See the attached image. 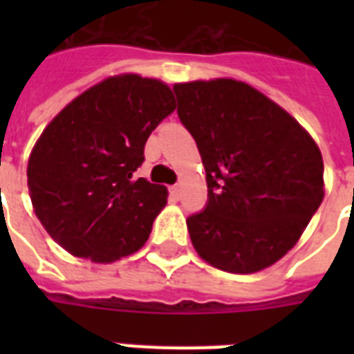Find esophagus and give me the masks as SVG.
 <instances>
[{
    "label": "esophagus",
    "instance_id": "obj_1",
    "mask_svg": "<svg viewBox=\"0 0 354 354\" xmlns=\"http://www.w3.org/2000/svg\"><path fill=\"white\" fill-rule=\"evenodd\" d=\"M169 193H171V196L174 200H180V196H182V189H180V185H172V187L169 189Z\"/></svg>",
    "mask_w": 354,
    "mask_h": 354
}]
</instances>
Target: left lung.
Returning a JSON list of instances; mask_svg holds the SVG:
<instances>
[{
  "label": "left lung",
  "mask_w": 354,
  "mask_h": 354,
  "mask_svg": "<svg viewBox=\"0 0 354 354\" xmlns=\"http://www.w3.org/2000/svg\"><path fill=\"white\" fill-rule=\"evenodd\" d=\"M172 90L207 180V204L187 218L194 250L232 274L274 264L324 200L318 145L283 108L244 82L196 80Z\"/></svg>",
  "instance_id": "1"
}]
</instances>
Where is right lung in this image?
I'll return each mask as SVG.
<instances>
[{"instance_id": "right-lung-1", "label": "right lung", "mask_w": 354, "mask_h": 354, "mask_svg": "<svg viewBox=\"0 0 354 354\" xmlns=\"http://www.w3.org/2000/svg\"><path fill=\"white\" fill-rule=\"evenodd\" d=\"M174 108L167 84L121 75L49 122L30 152L27 185L38 221L64 250L113 263L147 242L167 189L136 171L149 136Z\"/></svg>"}]
</instances>
